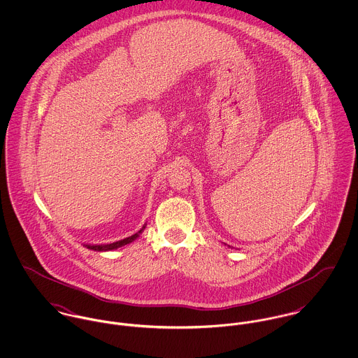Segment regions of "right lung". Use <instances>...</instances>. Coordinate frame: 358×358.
<instances>
[{
  "instance_id": "1",
  "label": "right lung",
  "mask_w": 358,
  "mask_h": 358,
  "mask_svg": "<svg viewBox=\"0 0 358 358\" xmlns=\"http://www.w3.org/2000/svg\"><path fill=\"white\" fill-rule=\"evenodd\" d=\"M146 229V224L138 231V233H135L134 236H131V237H127V238H124V240H120V241H115V243H111V244H85V247L88 248V250H92V251H98V252H106V251H113V250H117V248H120V247H124V245H127V244H131L132 241H135L138 237H139V234L143 231Z\"/></svg>"
}]
</instances>
